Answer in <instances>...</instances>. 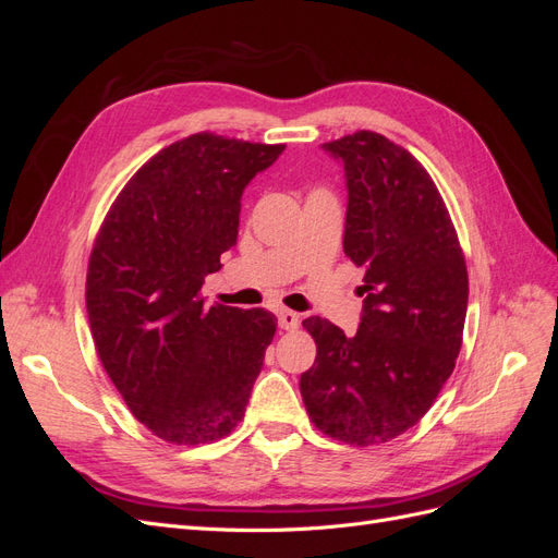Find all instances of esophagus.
<instances>
[{"label":"esophagus","instance_id":"34e87169","mask_svg":"<svg viewBox=\"0 0 558 558\" xmlns=\"http://www.w3.org/2000/svg\"><path fill=\"white\" fill-rule=\"evenodd\" d=\"M277 318H279V328L283 330H295L300 326V316L291 310H279Z\"/></svg>","mask_w":558,"mask_h":558}]
</instances>
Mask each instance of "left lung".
I'll use <instances>...</instances> for the list:
<instances>
[{"label": "left lung", "instance_id": "8db88e82", "mask_svg": "<svg viewBox=\"0 0 558 558\" xmlns=\"http://www.w3.org/2000/svg\"><path fill=\"white\" fill-rule=\"evenodd\" d=\"M324 150L344 167V253L365 269V300L356 335L302 320L316 361L300 393L320 433L381 445L418 424L453 373L468 269L442 195L410 150L369 130Z\"/></svg>", "mask_w": 558, "mask_h": 558}]
</instances>
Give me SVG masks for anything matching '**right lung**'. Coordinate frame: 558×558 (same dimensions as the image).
I'll return each mask as SVG.
<instances>
[{"label": "right lung", "mask_w": 558, "mask_h": 558, "mask_svg": "<svg viewBox=\"0 0 558 558\" xmlns=\"http://www.w3.org/2000/svg\"><path fill=\"white\" fill-rule=\"evenodd\" d=\"M283 144L191 134L150 158L111 205L88 263L97 356L137 421L205 445L240 424L277 318L207 307L205 277L238 244L242 193Z\"/></svg>", "instance_id": "add662e5"}]
</instances>
